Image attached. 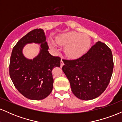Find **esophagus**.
<instances>
[{
    "mask_svg": "<svg viewBox=\"0 0 122 122\" xmlns=\"http://www.w3.org/2000/svg\"><path fill=\"white\" fill-rule=\"evenodd\" d=\"M64 62H63V61H62V60L61 59V67H62L63 65H64Z\"/></svg>",
    "mask_w": 122,
    "mask_h": 122,
    "instance_id": "esophagus-1",
    "label": "esophagus"
}]
</instances>
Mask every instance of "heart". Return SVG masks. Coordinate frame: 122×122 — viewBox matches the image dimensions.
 Masks as SVG:
<instances>
[{"label": "heart", "mask_w": 122, "mask_h": 122, "mask_svg": "<svg viewBox=\"0 0 122 122\" xmlns=\"http://www.w3.org/2000/svg\"><path fill=\"white\" fill-rule=\"evenodd\" d=\"M56 42L58 45L65 46L64 53L68 58L76 59L88 51L91 40L88 35L71 31L59 35L56 38ZM49 45L51 48L56 49V45L53 42H50Z\"/></svg>", "instance_id": "heart-1"}]
</instances>
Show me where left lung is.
<instances>
[{
    "instance_id": "obj_1",
    "label": "left lung",
    "mask_w": 122,
    "mask_h": 122,
    "mask_svg": "<svg viewBox=\"0 0 122 122\" xmlns=\"http://www.w3.org/2000/svg\"><path fill=\"white\" fill-rule=\"evenodd\" d=\"M62 71L74 95L81 100L99 97L107 87L114 68L112 54L108 47L98 41L82 56L62 60Z\"/></svg>"
}]
</instances>
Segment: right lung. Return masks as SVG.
I'll list each match as a JSON object with an SVG mask.
<instances>
[{
  "label": "right lung",
  "instance_id": "right-lung-1",
  "mask_svg": "<svg viewBox=\"0 0 122 122\" xmlns=\"http://www.w3.org/2000/svg\"><path fill=\"white\" fill-rule=\"evenodd\" d=\"M40 44L39 54L33 59L23 54L24 46L28 43ZM49 47L43 29L31 31L22 37L14 47L11 56L9 72L14 85L27 99L39 100L48 96L52 91V70L60 66L61 58L54 57L48 51Z\"/></svg>",
  "mask_w": 122,
  "mask_h": 122
}]
</instances>
